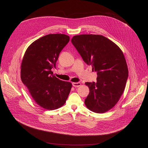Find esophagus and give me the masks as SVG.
<instances>
[{
  "mask_svg": "<svg viewBox=\"0 0 148 148\" xmlns=\"http://www.w3.org/2000/svg\"><path fill=\"white\" fill-rule=\"evenodd\" d=\"M73 86L74 87H79L80 86H81V83L80 82H74L73 83Z\"/></svg>",
  "mask_w": 148,
  "mask_h": 148,
  "instance_id": "obj_1",
  "label": "esophagus"
}]
</instances>
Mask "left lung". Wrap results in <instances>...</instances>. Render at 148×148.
I'll return each instance as SVG.
<instances>
[{
	"instance_id": "obj_1",
	"label": "left lung",
	"mask_w": 148,
	"mask_h": 148,
	"mask_svg": "<svg viewBox=\"0 0 148 148\" xmlns=\"http://www.w3.org/2000/svg\"><path fill=\"white\" fill-rule=\"evenodd\" d=\"M71 42L83 60L97 72V83H85L89 88L85 105L95 113L107 112L119 101L128 77L122 51L109 39L100 35H75Z\"/></svg>"
}]
</instances>
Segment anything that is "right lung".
<instances>
[{"label": "right lung", "mask_w": 148, "mask_h": 148, "mask_svg": "<svg viewBox=\"0 0 148 148\" xmlns=\"http://www.w3.org/2000/svg\"><path fill=\"white\" fill-rule=\"evenodd\" d=\"M69 41L61 34H49L38 39L27 49L21 65V79L35 103L46 110L63 106L72 84L53 75L59 53Z\"/></svg>", "instance_id": "1"}]
</instances>
